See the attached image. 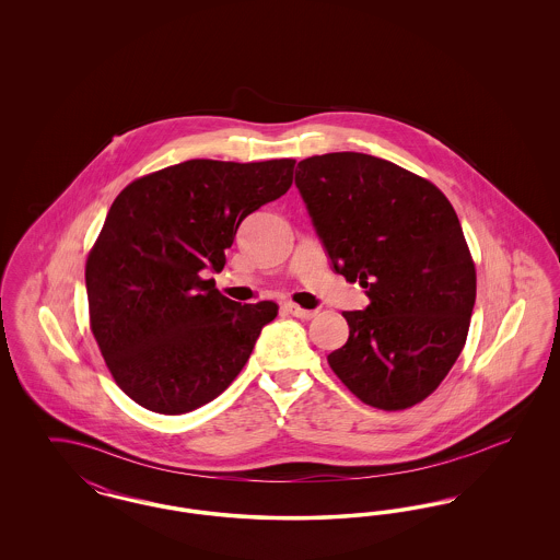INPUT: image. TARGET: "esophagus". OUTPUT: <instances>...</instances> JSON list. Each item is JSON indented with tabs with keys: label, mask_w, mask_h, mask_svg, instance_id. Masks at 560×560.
<instances>
[{
	"label": "esophagus",
	"mask_w": 560,
	"mask_h": 560,
	"mask_svg": "<svg viewBox=\"0 0 560 560\" xmlns=\"http://www.w3.org/2000/svg\"><path fill=\"white\" fill-rule=\"evenodd\" d=\"M283 311L288 313V315H292V317H298V319H313L317 313L315 311H306V308H302V306H298V304H293V302H285L283 304Z\"/></svg>",
	"instance_id": "34e87169"
}]
</instances>
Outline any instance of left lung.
<instances>
[{"mask_svg":"<svg viewBox=\"0 0 560 560\" xmlns=\"http://www.w3.org/2000/svg\"><path fill=\"white\" fill-rule=\"evenodd\" d=\"M295 187L331 268L370 298L345 313L350 334L329 368L377 409L427 399L464 348L477 298L452 203L399 165L348 151L300 161Z\"/></svg>","mask_w":560,"mask_h":560,"instance_id":"1","label":"left lung"}]
</instances>
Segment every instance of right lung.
<instances>
[{
	"label": "right lung",
	"mask_w": 560,
	"mask_h": 560,
	"mask_svg": "<svg viewBox=\"0 0 560 560\" xmlns=\"http://www.w3.org/2000/svg\"><path fill=\"white\" fill-rule=\"evenodd\" d=\"M293 160H190L133 180L113 201L85 265L90 325L117 386L180 416L222 395L275 302L243 304L203 281L245 215L292 187Z\"/></svg>",
	"instance_id": "add662e5"
}]
</instances>
